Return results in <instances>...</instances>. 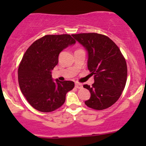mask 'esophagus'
I'll list each match as a JSON object with an SVG mask.
<instances>
[{"mask_svg":"<svg viewBox=\"0 0 146 146\" xmlns=\"http://www.w3.org/2000/svg\"><path fill=\"white\" fill-rule=\"evenodd\" d=\"M75 85H76V87L78 89H82V84L79 83V82H76V83H75Z\"/></svg>","mask_w":146,"mask_h":146,"instance_id":"obj_1","label":"esophagus"}]
</instances>
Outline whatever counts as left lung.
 <instances>
[{"mask_svg":"<svg viewBox=\"0 0 146 146\" xmlns=\"http://www.w3.org/2000/svg\"><path fill=\"white\" fill-rule=\"evenodd\" d=\"M72 36L88 51V68L94 75L92 87L83 85L90 92V98L85 104L97 110L111 107L120 98L126 85L127 66L124 57L108 36L97 33Z\"/></svg>","mask_w":146,"mask_h":146,"instance_id":"8db88e82","label":"left lung"}]
</instances>
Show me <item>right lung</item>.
Here are the masks:
<instances>
[{
    "mask_svg": "<svg viewBox=\"0 0 146 146\" xmlns=\"http://www.w3.org/2000/svg\"><path fill=\"white\" fill-rule=\"evenodd\" d=\"M76 44L70 35H46L35 41L25 53L18 68V82L22 93L32 107L50 112L62 106L73 81H54L51 70L58 64V55Z\"/></svg>",
    "mask_w": 146,
    "mask_h": 146,
    "instance_id": "right-lung-1",
    "label": "right lung"
}]
</instances>
